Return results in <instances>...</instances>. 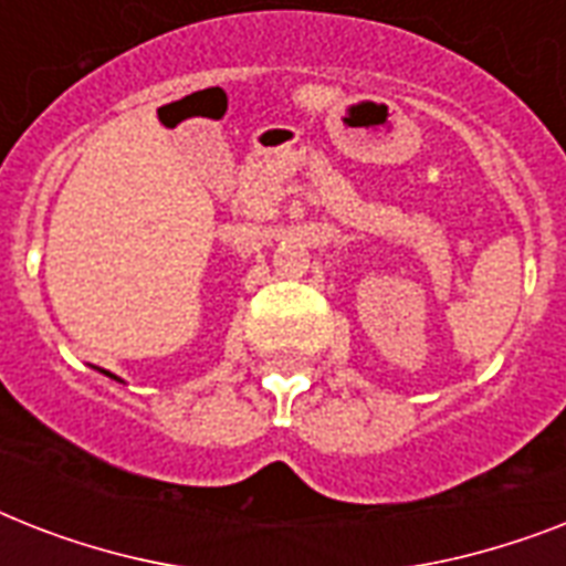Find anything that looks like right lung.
I'll use <instances>...</instances> for the list:
<instances>
[{"instance_id": "obj_1", "label": "right lung", "mask_w": 566, "mask_h": 566, "mask_svg": "<svg viewBox=\"0 0 566 566\" xmlns=\"http://www.w3.org/2000/svg\"><path fill=\"white\" fill-rule=\"evenodd\" d=\"M102 373H105V376H111V378H114V381H123V378H119V376H114V373H108V370H102Z\"/></svg>"}]
</instances>
